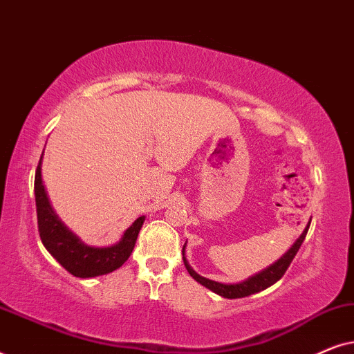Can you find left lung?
Instances as JSON below:
<instances>
[{"mask_svg": "<svg viewBox=\"0 0 354 354\" xmlns=\"http://www.w3.org/2000/svg\"><path fill=\"white\" fill-rule=\"evenodd\" d=\"M309 224H311V219H309L308 225L304 227L303 234L298 236L297 241L290 246L287 253H285L282 258L275 261L268 268L261 270V272L251 275L243 282H239V283H222V282H216V280H211V279H206L203 277V275L196 274L195 270L192 269V266L188 264L187 261V256H185V248H187V243L183 245L182 248V254H183V264H185V268L188 270V274L192 275L193 279L196 280L198 283L205 285L206 288H209L211 292H214L219 295V297H224V298H230V299H235V298H245V297H250V295H254V293H259L266 290L270 285H274L275 282H279L280 279H282V275L285 274V270L288 269L290 263H292L295 256H297L299 246L304 241V236L308 234V229H309Z\"/></svg>", "mask_w": 354, "mask_h": 354, "instance_id": "left-lung-1", "label": "left lung"}]
</instances>
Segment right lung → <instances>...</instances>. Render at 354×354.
Listing matches in <instances>:
<instances>
[{
    "mask_svg": "<svg viewBox=\"0 0 354 354\" xmlns=\"http://www.w3.org/2000/svg\"><path fill=\"white\" fill-rule=\"evenodd\" d=\"M45 153V149H43ZM41 161L38 162L35 172V203L38 232L41 243L53 258L64 268L67 272L80 279L98 277L119 269L129 256L132 254L135 241L142 229L145 216L133 221V224L124 232L118 243L109 246H90L82 241L74 232L66 227L53 209L46 188L41 178Z\"/></svg>",
    "mask_w": 354,
    "mask_h": 354,
    "instance_id": "add662e5",
    "label": "right lung"
}]
</instances>
